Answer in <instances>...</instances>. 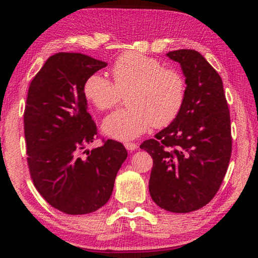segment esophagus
Listing matches in <instances>:
<instances>
[{
    "instance_id": "esophagus-1",
    "label": "esophagus",
    "mask_w": 258,
    "mask_h": 258,
    "mask_svg": "<svg viewBox=\"0 0 258 258\" xmlns=\"http://www.w3.org/2000/svg\"><path fill=\"white\" fill-rule=\"evenodd\" d=\"M124 146H125L126 149L131 150V151H133V150H135L138 148V146L135 145V143H133V142H125Z\"/></svg>"
}]
</instances>
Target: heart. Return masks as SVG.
Returning a JSON list of instances; mask_svg holds the SVG:
<instances>
[{"label":"heart","mask_w":258,"mask_h":258,"mask_svg":"<svg viewBox=\"0 0 258 258\" xmlns=\"http://www.w3.org/2000/svg\"><path fill=\"white\" fill-rule=\"evenodd\" d=\"M113 83L101 74L86 78L83 93L98 110H109L127 94L128 108L106 117L103 133L117 140H130L172 124L184 104L186 84L180 72L166 68L158 59L139 52H126L111 68Z\"/></svg>","instance_id":"heart-1"}]
</instances>
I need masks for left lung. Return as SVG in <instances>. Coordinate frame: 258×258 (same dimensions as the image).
<instances>
[{
  "mask_svg": "<svg viewBox=\"0 0 258 258\" xmlns=\"http://www.w3.org/2000/svg\"><path fill=\"white\" fill-rule=\"evenodd\" d=\"M181 64L186 95L176 119L140 148L154 159L149 191L160 208L197 211L215 197L232 152L228 101L221 76L195 50L168 52Z\"/></svg>",
  "mask_w": 258,
  "mask_h": 258,
  "instance_id": "obj_1",
  "label": "left lung"
}]
</instances>
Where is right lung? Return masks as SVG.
<instances>
[{"label":"right lung","instance_id":"add662e5","mask_svg":"<svg viewBox=\"0 0 258 258\" xmlns=\"http://www.w3.org/2000/svg\"><path fill=\"white\" fill-rule=\"evenodd\" d=\"M106 66L89 55L59 52L29 84L24 132L30 177L52 207L71 215L95 212L108 202L127 157L115 140L102 139L101 147L81 152L99 138L83 86Z\"/></svg>","mask_w":258,"mask_h":258}]
</instances>
